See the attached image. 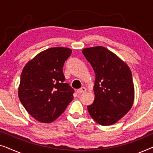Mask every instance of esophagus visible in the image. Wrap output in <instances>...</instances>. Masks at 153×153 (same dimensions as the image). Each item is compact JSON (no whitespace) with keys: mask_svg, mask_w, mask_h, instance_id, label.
I'll return each instance as SVG.
<instances>
[{"mask_svg":"<svg viewBox=\"0 0 153 153\" xmlns=\"http://www.w3.org/2000/svg\"><path fill=\"white\" fill-rule=\"evenodd\" d=\"M85 91H86V88H85V87H81V88H79V89L77 90L76 93H79V94H81V93H85Z\"/></svg>","mask_w":153,"mask_h":153,"instance_id":"1","label":"esophagus"}]
</instances>
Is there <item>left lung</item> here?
<instances>
[{
  "label": "left lung",
  "mask_w": 153,
  "mask_h": 153,
  "mask_svg": "<svg viewBox=\"0 0 153 153\" xmlns=\"http://www.w3.org/2000/svg\"><path fill=\"white\" fill-rule=\"evenodd\" d=\"M82 53L95 73V100L88 111L98 124L111 125L127 114L134 100L131 72L125 62L106 48H85Z\"/></svg>",
  "instance_id": "1"
}]
</instances>
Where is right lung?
Returning <instances> with one entry per match:
<instances>
[{"label": "right lung", "instance_id": "1", "mask_svg": "<svg viewBox=\"0 0 153 153\" xmlns=\"http://www.w3.org/2000/svg\"><path fill=\"white\" fill-rule=\"evenodd\" d=\"M71 53L69 48H49L35 56L23 69L19 98L28 114L39 122H53L73 100L74 89L65 83L62 72Z\"/></svg>", "mask_w": 153, "mask_h": 153}]
</instances>
